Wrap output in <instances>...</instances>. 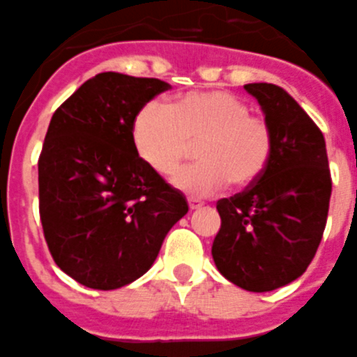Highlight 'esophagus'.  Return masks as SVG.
I'll list each match as a JSON object with an SVG mask.
<instances>
[{
	"label": "esophagus",
	"instance_id": "obj_1",
	"mask_svg": "<svg viewBox=\"0 0 357 357\" xmlns=\"http://www.w3.org/2000/svg\"><path fill=\"white\" fill-rule=\"evenodd\" d=\"M188 208H190V211L199 210V208H202V202L199 201V199L190 197V199H188Z\"/></svg>",
	"mask_w": 357,
	"mask_h": 357
}]
</instances>
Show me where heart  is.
I'll use <instances>...</instances> for the list:
<instances>
[{"mask_svg": "<svg viewBox=\"0 0 357 357\" xmlns=\"http://www.w3.org/2000/svg\"><path fill=\"white\" fill-rule=\"evenodd\" d=\"M135 149L147 165L171 176L199 142L201 163L174 176L176 188L194 197L217 194L229 183L252 185L274 155V131L268 121L250 114V107L233 92L192 91L169 107L146 102L133 119Z\"/></svg>", "mask_w": 357, "mask_h": 357, "instance_id": "1", "label": "heart"}]
</instances>
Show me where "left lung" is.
Here are the masks:
<instances>
[{
    "instance_id": "1",
    "label": "left lung",
    "mask_w": 357,
    "mask_h": 357,
    "mask_svg": "<svg viewBox=\"0 0 357 357\" xmlns=\"http://www.w3.org/2000/svg\"><path fill=\"white\" fill-rule=\"evenodd\" d=\"M274 131L266 171L233 197L220 199L211 256L218 272L247 291H272L306 272L327 222L331 171L326 140L310 115L272 83L243 86Z\"/></svg>"
}]
</instances>
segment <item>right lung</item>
I'll list each match as a JSON object with an SVG mask.
<instances>
[{
    "instance_id": "right-lung-1",
    "label": "right lung",
    "mask_w": 357,
    "mask_h": 357,
    "mask_svg": "<svg viewBox=\"0 0 357 357\" xmlns=\"http://www.w3.org/2000/svg\"><path fill=\"white\" fill-rule=\"evenodd\" d=\"M171 85L101 73L51 117L38 156V211L54 263L79 284L115 290L146 274L188 211L185 195L135 149V115Z\"/></svg>"
}]
</instances>
